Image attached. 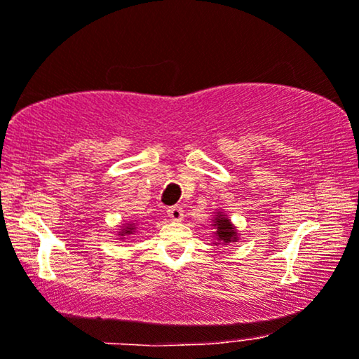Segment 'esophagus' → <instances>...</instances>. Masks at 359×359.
<instances>
[{
  "mask_svg": "<svg viewBox=\"0 0 359 359\" xmlns=\"http://www.w3.org/2000/svg\"><path fill=\"white\" fill-rule=\"evenodd\" d=\"M168 217L171 220H175V222H180V220H183V217H184L183 209H181L180 205H173V208L168 209Z\"/></svg>",
  "mask_w": 359,
  "mask_h": 359,
  "instance_id": "1",
  "label": "esophagus"
}]
</instances>
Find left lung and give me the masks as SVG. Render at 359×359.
<instances>
[{
  "instance_id": "8db88e82",
  "label": "left lung",
  "mask_w": 359,
  "mask_h": 359,
  "mask_svg": "<svg viewBox=\"0 0 359 359\" xmlns=\"http://www.w3.org/2000/svg\"><path fill=\"white\" fill-rule=\"evenodd\" d=\"M214 227L217 229L215 230V235H217V240H220V242L229 243V242H235V240H237V232H235L232 224H230V220L225 217V215L217 214V217L214 219Z\"/></svg>"
}]
</instances>
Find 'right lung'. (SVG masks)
I'll return each instance as SVG.
<instances>
[{
  "instance_id": "obj_1",
  "label": "right lung",
  "mask_w": 359,
  "mask_h": 359,
  "mask_svg": "<svg viewBox=\"0 0 359 359\" xmlns=\"http://www.w3.org/2000/svg\"><path fill=\"white\" fill-rule=\"evenodd\" d=\"M132 232H134V225H127V227L124 229V232H121V233L124 235V233H132Z\"/></svg>"
}]
</instances>
